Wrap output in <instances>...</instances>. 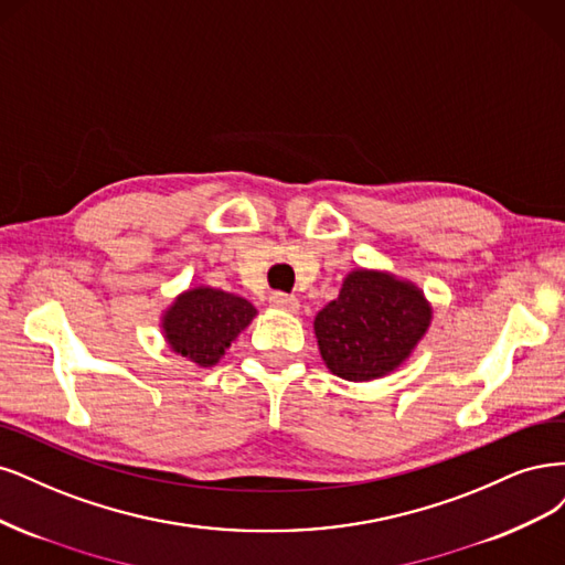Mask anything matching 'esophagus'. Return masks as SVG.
I'll return each mask as SVG.
<instances>
[{
  "label": "esophagus",
  "mask_w": 565,
  "mask_h": 565,
  "mask_svg": "<svg viewBox=\"0 0 565 565\" xmlns=\"http://www.w3.org/2000/svg\"><path fill=\"white\" fill-rule=\"evenodd\" d=\"M269 307L279 309V312H288V315H296L300 305L294 296H286V294H271L269 296Z\"/></svg>",
  "instance_id": "obj_1"
}]
</instances>
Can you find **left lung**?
<instances>
[{"mask_svg": "<svg viewBox=\"0 0 565 565\" xmlns=\"http://www.w3.org/2000/svg\"><path fill=\"white\" fill-rule=\"evenodd\" d=\"M431 323V305L408 279L356 267L315 317L319 354L333 375L371 382L396 371Z\"/></svg>", "mask_w": 565, "mask_h": 565, "instance_id": "8db88e82", "label": "left lung"}]
</instances>
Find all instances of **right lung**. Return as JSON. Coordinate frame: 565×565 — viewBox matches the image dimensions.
Returning a JSON list of instances; mask_svg holds the SVG:
<instances>
[{"label": "right lung", "instance_id": "obj_1", "mask_svg": "<svg viewBox=\"0 0 565 565\" xmlns=\"http://www.w3.org/2000/svg\"><path fill=\"white\" fill-rule=\"evenodd\" d=\"M256 315L258 309L242 296L194 286L163 309L161 335L171 352L185 356L199 369H211Z\"/></svg>", "mask_w": 565, "mask_h": 565}]
</instances>
